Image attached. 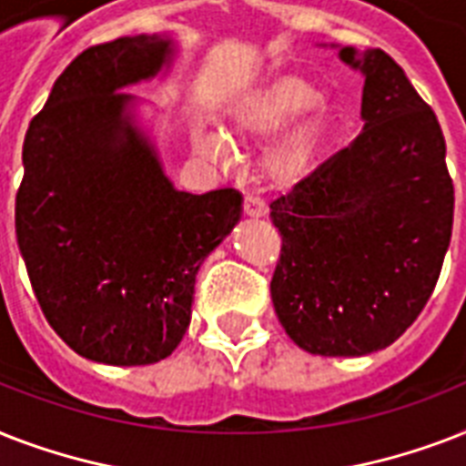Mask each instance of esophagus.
<instances>
[{
    "label": "esophagus",
    "instance_id": "obj_1",
    "mask_svg": "<svg viewBox=\"0 0 466 466\" xmlns=\"http://www.w3.org/2000/svg\"><path fill=\"white\" fill-rule=\"evenodd\" d=\"M244 215H248V218H263L266 215V203L258 196H254V193H247L244 196Z\"/></svg>",
    "mask_w": 466,
    "mask_h": 466
}]
</instances>
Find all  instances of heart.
<instances>
[{
  "mask_svg": "<svg viewBox=\"0 0 466 466\" xmlns=\"http://www.w3.org/2000/svg\"><path fill=\"white\" fill-rule=\"evenodd\" d=\"M319 101L317 89L302 76L280 75L263 82L241 98L232 111V130L244 142L268 140L288 127L302 113L314 108ZM324 142L321 120L311 118L299 123L280 137L266 155L263 168L270 181L290 188L299 183L314 167L319 147ZM208 152L215 157L229 155V142L225 137H210L205 142Z\"/></svg>",
  "mask_w": 466,
  "mask_h": 466,
  "instance_id": "heart-1",
  "label": "heart"
}]
</instances>
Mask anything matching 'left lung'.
I'll return each mask as SVG.
<instances>
[{"label": "left lung", "instance_id": "8db88e82", "mask_svg": "<svg viewBox=\"0 0 466 466\" xmlns=\"http://www.w3.org/2000/svg\"><path fill=\"white\" fill-rule=\"evenodd\" d=\"M340 60L365 75L362 133L270 203L280 232L270 298L314 355L375 353L416 321L452 237L455 186L433 108L380 47Z\"/></svg>", "mask_w": 466, "mask_h": 466}]
</instances>
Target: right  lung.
<instances>
[{
	"label": "right lung",
	"instance_id": "1",
	"mask_svg": "<svg viewBox=\"0 0 466 466\" xmlns=\"http://www.w3.org/2000/svg\"><path fill=\"white\" fill-rule=\"evenodd\" d=\"M171 40L135 35L86 47L57 76L24 140L16 239L47 324L75 353L152 365L190 324L200 263L239 222L241 196L174 190L130 94Z\"/></svg>",
	"mask_w": 466,
	"mask_h": 466
}]
</instances>
